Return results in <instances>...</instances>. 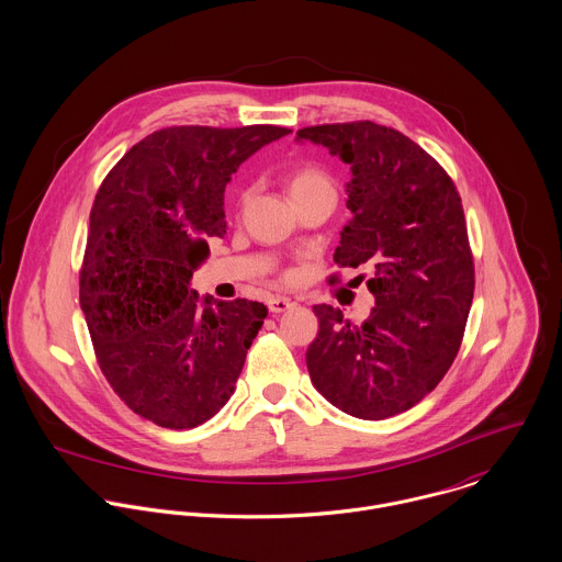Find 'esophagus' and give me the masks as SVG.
Returning a JSON list of instances; mask_svg holds the SVG:
<instances>
[{"label": "esophagus", "instance_id": "obj_1", "mask_svg": "<svg viewBox=\"0 0 562 562\" xmlns=\"http://www.w3.org/2000/svg\"><path fill=\"white\" fill-rule=\"evenodd\" d=\"M294 307V301H290V299H285V296H272L270 301H268V310L272 312V314H283V312H288V310H292Z\"/></svg>", "mask_w": 562, "mask_h": 562}]
</instances>
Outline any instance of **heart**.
I'll return each mask as SVG.
<instances>
[{
	"mask_svg": "<svg viewBox=\"0 0 562 562\" xmlns=\"http://www.w3.org/2000/svg\"><path fill=\"white\" fill-rule=\"evenodd\" d=\"M288 188H290V194L292 199H303V196H310V194H316V192H333L335 194V183L333 179L328 177V172H324L318 166H303L299 170H294L288 179ZM248 199V192L244 190L240 192V205L246 203Z\"/></svg>",
	"mask_w": 562,
	"mask_h": 562,
	"instance_id": "1",
	"label": "heart"
}]
</instances>
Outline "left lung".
<instances>
[{
  "instance_id": "1",
  "label": "left lung",
  "mask_w": 562,
  "mask_h": 562,
  "mask_svg": "<svg viewBox=\"0 0 562 562\" xmlns=\"http://www.w3.org/2000/svg\"><path fill=\"white\" fill-rule=\"evenodd\" d=\"M296 136L350 164L352 221L333 259L372 268L366 285L376 301L363 324L330 305L314 307L312 383L348 415H398L439 385L463 341L476 281L461 196L441 164L398 130L352 121Z\"/></svg>"
}]
</instances>
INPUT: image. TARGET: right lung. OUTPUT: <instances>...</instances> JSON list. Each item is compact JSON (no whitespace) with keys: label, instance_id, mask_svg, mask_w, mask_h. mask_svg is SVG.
Instances as JSON below:
<instances>
[{"label":"right lung","instance_id":"right-lung-1","mask_svg":"<svg viewBox=\"0 0 562 562\" xmlns=\"http://www.w3.org/2000/svg\"><path fill=\"white\" fill-rule=\"evenodd\" d=\"M292 130L164 127L105 175L90 210L80 305L97 363L134 413L194 428L232 398L266 305L190 290L210 238L225 236V186Z\"/></svg>","mask_w":562,"mask_h":562}]
</instances>
